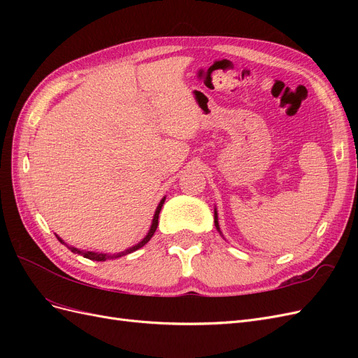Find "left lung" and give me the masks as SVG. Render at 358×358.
Listing matches in <instances>:
<instances>
[{
    "label": "left lung",
    "instance_id": "8db88e82",
    "mask_svg": "<svg viewBox=\"0 0 358 358\" xmlns=\"http://www.w3.org/2000/svg\"><path fill=\"white\" fill-rule=\"evenodd\" d=\"M215 227H216V230H218V231L221 233V230H220V224H218V213H216V209H215Z\"/></svg>",
    "mask_w": 358,
    "mask_h": 358
}]
</instances>
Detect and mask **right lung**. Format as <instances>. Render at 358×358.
<instances>
[{
	"mask_svg": "<svg viewBox=\"0 0 358 358\" xmlns=\"http://www.w3.org/2000/svg\"><path fill=\"white\" fill-rule=\"evenodd\" d=\"M164 200H166V197L162 199L161 201H159V204H158V208H157V210H155V215H154V220H152V225H150V229H149V231H148V234L145 236V239L142 241V242H138L137 245H134V246H131L129 249H125L124 252H119V254H101V252H92V251H80V249H78V248H74V246H69L66 242H64L61 237H58L57 236V239L61 242V243H64L66 245L71 252H74V254H80V255H83L85 258H90V259H94V262H106V259H113V258H119V257H122V255H127V254H131V252H134V251H137V249H140L142 246H145L149 241H150V237L154 236V233H155V230H157V227H158V216H159V212H161V208H162V204H164Z\"/></svg>",
	"mask_w": 358,
	"mask_h": 358,
	"instance_id": "right-lung-1",
	"label": "right lung"
}]
</instances>
